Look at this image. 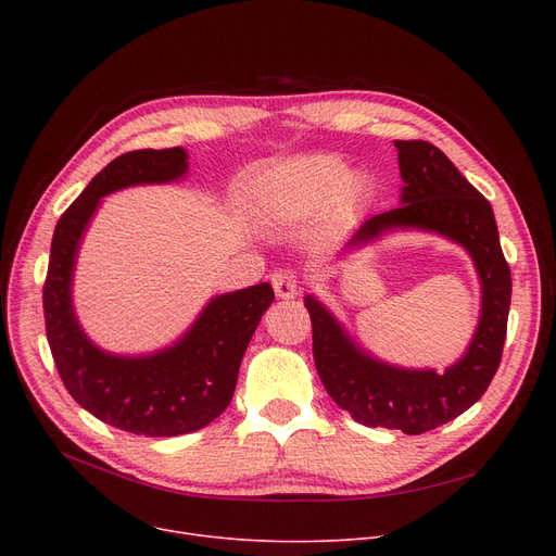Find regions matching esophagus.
Returning a JSON list of instances; mask_svg holds the SVG:
<instances>
[{"instance_id":"obj_1","label":"esophagus","mask_w":556,"mask_h":556,"mask_svg":"<svg viewBox=\"0 0 556 556\" xmlns=\"http://www.w3.org/2000/svg\"><path fill=\"white\" fill-rule=\"evenodd\" d=\"M270 281H273V288H275L277 298H281V300H295L298 298V286L300 283H298V275L295 273L275 270Z\"/></svg>"}]
</instances>
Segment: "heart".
<instances>
[{
    "label": "heart",
    "mask_w": 556,
    "mask_h": 556,
    "mask_svg": "<svg viewBox=\"0 0 556 556\" xmlns=\"http://www.w3.org/2000/svg\"><path fill=\"white\" fill-rule=\"evenodd\" d=\"M367 191L361 170H344L338 155L319 153L288 162L268 173L250 193V216L268 229L298 225L327 202V223L340 225Z\"/></svg>",
    "instance_id": "1"
}]
</instances>
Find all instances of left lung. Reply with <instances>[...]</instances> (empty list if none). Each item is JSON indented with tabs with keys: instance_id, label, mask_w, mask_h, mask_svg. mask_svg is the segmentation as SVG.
<instances>
[{
	"instance_id": "8db88e82",
	"label": "left lung",
	"mask_w": 556,
	"mask_h": 556,
	"mask_svg": "<svg viewBox=\"0 0 556 556\" xmlns=\"http://www.w3.org/2000/svg\"><path fill=\"white\" fill-rule=\"evenodd\" d=\"M401 170L399 207L365 220L340 254L394 231H428L466 250L480 279V317L457 363L444 371L399 367L361 346L315 295L304 298L313 323V358L329 396L369 428L421 434L453 421L486 392L501 365L511 304V275L489 200L428 141H394Z\"/></svg>"
}]
</instances>
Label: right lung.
Masks as SVG:
<instances>
[{"instance_id":"add662e5","label":"right lung","mask_w":556,"mask_h":556,"mask_svg":"<svg viewBox=\"0 0 556 556\" xmlns=\"http://www.w3.org/2000/svg\"><path fill=\"white\" fill-rule=\"evenodd\" d=\"M187 170L182 146L126 153L94 175L53 229L42 290L53 363L78 405L132 434L175 437L223 415L261 315L275 300L268 281L216 295L178 340L139 356L105 352L83 331L74 311V268L101 200L128 187L178 182Z\"/></svg>"}]
</instances>
